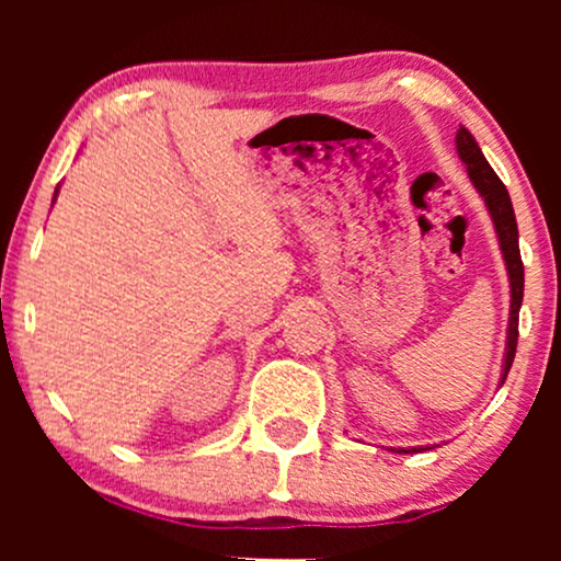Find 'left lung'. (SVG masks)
Wrapping results in <instances>:
<instances>
[{
    "label": "left lung",
    "mask_w": 561,
    "mask_h": 561,
    "mask_svg": "<svg viewBox=\"0 0 561 561\" xmlns=\"http://www.w3.org/2000/svg\"><path fill=\"white\" fill-rule=\"evenodd\" d=\"M456 150H459V158L467 163L469 179L478 186V192L485 199L488 210H491V218L495 224V234H499L501 253H504L508 282H512V311H508V337H506V356H504V375H501V385L512 369L514 353H517V337H519V306H523V289H525V266L523 259H519V231H517V218H514L512 199H508V192L504 182L495 176L482 150L474 141L472 134L467 131L465 126L456 131ZM416 450V448H411ZM401 454V450H398ZM409 454V450H403Z\"/></svg>",
    "instance_id": "left-lung-1"
}]
</instances>
